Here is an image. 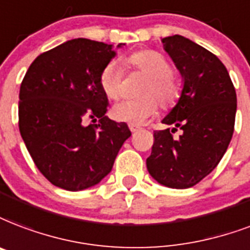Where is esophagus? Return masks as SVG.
I'll use <instances>...</instances> for the list:
<instances>
[{"label": "esophagus", "instance_id": "esophagus-1", "mask_svg": "<svg viewBox=\"0 0 250 250\" xmlns=\"http://www.w3.org/2000/svg\"><path fill=\"white\" fill-rule=\"evenodd\" d=\"M129 129H131V132H136L139 129L138 125H129Z\"/></svg>", "mask_w": 250, "mask_h": 250}]
</instances>
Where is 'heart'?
<instances>
[{
	"label": "heart",
	"instance_id": "heart-1",
	"mask_svg": "<svg viewBox=\"0 0 250 250\" xmlns=\"http://www.w3.org/2000/svg\"><path fill=\"white\" fill-rule=\"evenodd\" d=\"M125 65L148 76L139 95L142 100L123 101L112 108V117L129 125H143L157 110H170L180 101L184 83L173 72V64L165 55L155 49H142L123 59ZM125 70L117 62H110L102 68L98 77L101 90L108 100H119L122 95ZM158 102L156 103L155 101Z\"/></svg>",
	"mask_w": 250,
	"mask_h": 250
}]
</instances>
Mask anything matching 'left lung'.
Here are the masks:
<instances>
[{
  "label": "left lung",
  "instance_id": "1",
  "mask_svg": "<svg viewBox=\"0 0 250 250\" xmlns=\"http://www.w3.org/2000/svg\"><path fill=\"white\" fill-rule=\"evenodd\" d=\"M167 51L184 77L176 107L163 119L177 128L153 132L146 169L159 184L191 188L214 170L226 153L235 129L236 90L228 70L214 53L188 38H164Z\"/></svg>",
  "mask_w": 250,
  "mask_h": 250
}]
</instances>
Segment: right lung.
<instances>
[{"mask_svg":"<svg viewBox=\"0 0 250 250\" xmlns=\"http://www.w3.org/2000/svg\"><path fill=\"white\" fill-rule=\"evenodd\" d=\"M114 56L111 44L79 38L41 53L24 74L19 132L36 167L57 188L77 191L101 182L131 136L125 122L104 115L108 102L98 77ZM97 117V125H86Z\"/></svg>","mask_w":250,"mask_h":250,"instance_id":"obj_1","label":"right lung"}]
</instances>
